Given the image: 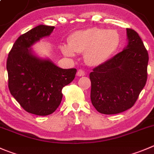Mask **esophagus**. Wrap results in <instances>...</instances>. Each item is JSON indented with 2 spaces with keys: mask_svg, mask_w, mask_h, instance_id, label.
<instances>
[{
  "mask_svg": "<svg viewBox=\"0 0 154 154\" xmlns=\"http://www.w3.org/2000/svg\"><path fill=\"white\" fill-rule=\"evenodd\" d=\"M77 75L78 76V77H83V76L85 75L84 71H83V70H81V69H79L78 71H77Z\"/></svg>",
  "mask_w": 154,
  "mask_h": 154,
  "instance_id": "34e87169",
  "label": "esophagus"
}]
</instances>
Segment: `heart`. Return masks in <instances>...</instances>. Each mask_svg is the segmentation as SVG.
I'll use <instances>...</instances> for the list:
<instances>
[{"label":"heart","instance_id":"obj_1","mask_svg":"<svg viewBox=\"0 0 154 154\" xmlns=\"http://www.w3.org/2000/svg\"><path fill=\"white\" fill-rule=\"evenodd\" d=\"M120 43V35L116 30L92 27L71 34L68 44H62L60 49L68 57L84 52L85 62L91 66H98L117 53Z\"/></svg>","mask_w":154,"mask_h":154}]
</instances>
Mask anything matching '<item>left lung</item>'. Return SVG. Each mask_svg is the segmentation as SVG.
Instances as JSON below:
<instances>
[{
  "mask_svg": "<svg viewBox=\"0 0 154 154\" xmlns=\"http://www.w3.org/2000/svg\"><path fill=\"white\" fill-rule=\"evenodd\" d=\"M128 44L89 74L90 98L99 113L116 114L131 108L147 78L148 53L138 33L126 28Z\"/></svg>",
  "mask_w": 154,
  "mask_h": 154,
  "instance_id": "left-lung-1",
  "label": "left lung"
}]
</instances>
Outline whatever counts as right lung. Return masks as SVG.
<instances>
[{
    "label": "right lung",
    "mask_w": 154,
    "mask_h": 154,
    "mask_svg": "<svg viewBox=\"0 0 154 154\" xmlns=\"http://www.w3.org/2000/svg\"><path fill=\"white\" fill-rule=\"evenodd\" d=\"M54 26L40 25L18 38L7 61L11 95L27 112L38 116L51 114L62 99V88L75 77V68L63 69L50 59L37 56L31 48L49 37Z\"/></svg>",
    "instance_id": "obj_1"
}]
</instances>
